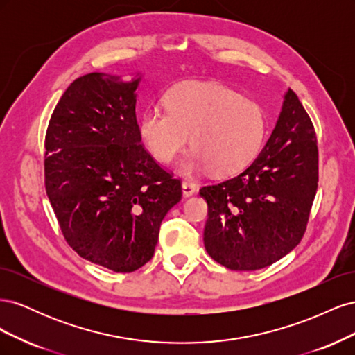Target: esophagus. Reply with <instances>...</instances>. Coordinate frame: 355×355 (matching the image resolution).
<instances>
[{
    "instance_id": "1",
    "label": "esophagus",
    "mask_w": 355,
    "mask_h": 355,
    "mask_svg": "<svg viewBox=\"0 0 355 355\" xmlns=\"http://www.w3.org/2000/svg\"><path fill=\"white\" fill-rule=\"evenodd\" d=\"M197 192V187L192 182H182V194L184 197H191Z\"/></svg>"
}]
</instances>
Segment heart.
<instances>
[{
	"label": "heart",
	"instance_id": "obj_1",
	"mask_svg": "<svg viewBox=\"0 0 355 355\" xmlns=\"http://www.w3.org/2000/svg\"><path fill=\"white\" fill-rule=\"evenodd\" d=\"M166 110L151 106L139 116V135L159 163H170L188 145L194 153L180 164L184 175L209 168L216 176L243 170L259 153L266 135L261 105L228 87L184 83L166 94Z\"/></svg>",
	"mask_w": 355,
	"mask_h": 355
}]
</instances>
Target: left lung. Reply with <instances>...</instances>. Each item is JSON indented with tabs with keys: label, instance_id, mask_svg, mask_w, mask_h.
Wrapping results in <instances>:
<instances>
[{
	"label": "left lung",
	"instance_id": "left-lung-1",
	"mask_svg": "<svg viewBox=\"0 0 355 355\" xmlns=\"http://www.w3.org/2000/svg\"><path fill=\"white\" fill-rule=\"evenodd\" d=\"M317 182L314 125L288 89L274 130L252 164L200 189L209 207L202 240L211 259L234 271L280 261L304 237Z\"/></svg>",
	"mask_w": 355,
	"mask_h": 355
}]
</instances>
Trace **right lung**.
<instances>
[{
    "instance_id": "add662e5",
    "label": "right lung",
    "mask_w": 355,
    "mask_h": 355,
    "mask_svg": "<svg viewBox=\"0 0 355 355\" xmlns=\"http://www.w3.org/2000/svg\"><path fill=\"white\" fill-rule=\"evenodd\" d=\"M92 72L63 93L46 135V189L68 244L114 272H133L154 256L159 225L182 198L178 179L142 146L137 87Z\"/></svg>"
}]
</instances>
